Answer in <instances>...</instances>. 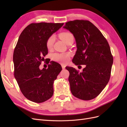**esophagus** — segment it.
I'll return each mask as SVG.
<instances>
[{
    "label": "esophagus",
    "instance_id": "esophagus-1",
    "mask_svg": "<svg viewBox=\"0 0 127 127\" xmlns=\"http://www.w3.org/2000/svg\"><path fill=\"white\" fill-rule=\"evenodd\" d=\"M61 66H62V68L63 69H65V68H66V66H65L64 64H62L61 65Z\"/></svg>",
    "mask_w": 127,
    "mask_h": 127
}]
</instances>
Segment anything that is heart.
<instances>
[{"mask_svg":"<svg viewBox=\"0 0 127 127\" xmlns=\"http://www.w3.org/2000/svg\"><path fill=\"white\" fill-rule=\"evenodd\" d=\"M59 37L65 43L68 44L70 42L74 41V35L69 32H63L59 34ZM55 41V36L51 35L50 36L46 41V46L48 49H51ZM70 53H55L52 55V59L56 61L63 64H67L70 58Z\"/></svg>","mask_w":127,"mask_h":127,"instance_id":"heart-1","label":"heart"}]
</instances>
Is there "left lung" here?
<instances>
[{"instance_id":"8db88e82","label":"left lung","mask_w":127,"mask_h":127,"mask_svg":"<svg viewBox=\"0 0 127 127\" xmlns=\"http://www.w3.org/2000/svg\"><path fill=\"white\" fill-rule=\"evenodd\" d=\"M64 28L72 33L76 42L73 63L86 66L82 72L66 67L71 72L68 80L71 92L76 97L91 100L101 93L109 81L113 61L109 44L100 31L88 21H69Z\"/></svg>"}]
</instances>
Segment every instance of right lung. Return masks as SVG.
Listing matches in <instances>:
<instances>
[{
    "instance_id": "1",
    "label": "right lung",
    "mask_w": 127,
    "mask_h": 127,
    "mask_svg": "<svg viewBox=\"0 0 127 127\" xmlns=\"http://www.w3.org/2000/svg\"><path fill=\"white\" fill-rule=\"evenodd\" d=\"M64 23L42 22L26 27L18 38L13 54L14 76L24 96L35 103H42L53 94V83L62 70L58 63L52 61L48 69L40 70L47 61L46 41ZM50 61L46 62L49 64Z\"/></svg>"
}]
</instances>
